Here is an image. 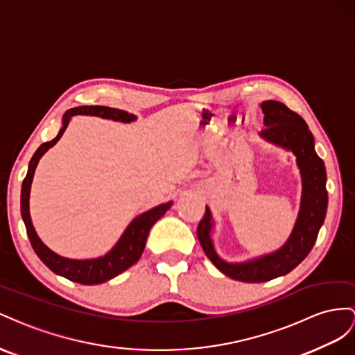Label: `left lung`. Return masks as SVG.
Here are the masks:
<instances>
[{"label":"left lung","instance_id":"left-lung-1","mask_svg":"<svg viewBox=\"0 0 355 355\" xmlns=\"http://www.w3.org/2000/svg\"><path fill=\"white\" fill-rule=\"evenodd\" d=\"M261 110L266 126L261 130V137L273 144L291 150L297 157V166L300 168L303 191L299 217L291 236L284 247L272 254L245 263H227L217 256L212 247L209 236L212 221L208 207L196 230L202 248L216 268L232 279L244 282L270 281L295 269L315 244L318 232L326 218L329 202L326 166L315 153L313 137L306 121L296 111L278 101H265L261 103Z\"/></svg>","mask_w":355,"mask_h":355}]
</instances>
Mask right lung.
<instances>
[{
	"label": "right lung",
	"mask_w": 355,
	"mask_h": 355,
	"mask_svg": "<svg viewBox=\"0 0 355 355\" xmlns=\"http://www.w3.org/2000/svg\"><path fill=\"white\" fill-rule=\"evenodd\" d=\"M77 114L99 116L104 119L125 121V123L137 119L134 114H129L128 111L111 108V107H103V105H89V107L85 105V107L68 110L64 116V126L59 130L56 138L40 146L34 153V156L31 157V160H29L28 174L24 178L22 191H20V212H22L26 234H28L29 242H31V245L35 251V254L50 270H53L55 273H58V275L64 277L69 281L80 282V284H85V286H95L117 277L119 273L126 270L128 268L132 266L134 263L138 261V259L144 251L147 235L151 226H153L155 223L171 208L172 202H166V204H162L153 209L144 212V214L138 216L128 226L123 236H121L120 241L117 242V245L104 257L90 259V260H71V259L60 257L56 254V252L47 248L42 242V239L37 236L31 217H29V191H31L33 177H34V172L40 157H42L50 147L58 143V139L65 132L69 120Z\"/></svg>",
	"instance_id": "1"
}]
</instances>
